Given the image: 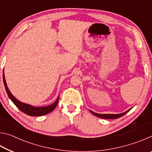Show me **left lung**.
<instances>
[{
    "mask_svg": "<svg viewBox=\"0 0 152 152\" xmlns=\"http://www.w3.org/2000/svg\"><path fill=\"white\" fill-rule=\"evenodd\" d=\"M132 109H129L127 110H126L125 112L123 113H120V114H99V113H96L93 111H92L91 110H90L91 113H92L95 116H96L99 118H102V119H117V118H119L122 117L126 114L127 112L129 111V110Z\"/></svg>",
    "mask_w": 152,
    "mask_h": 152,
    "instance_id": "8db88e82",
    "label": "left lung"
}]
</instances>
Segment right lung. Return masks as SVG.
I'll use <instances>...</instances> for the list:
<instances>
[{
	"mask_svg": "<svg viewBox=\"0 0 152 152\" xmlns=\"http://www.w3.org/2000/svg\"><path fill=\"white\" fill-rule=\"evenodd\" d=\"M2 78H3V82L4 85L5 87V90H6L7 93L8 94L9 99L11 100L12 102L15 104L18 109H19L20 111L23 112L25 114H27L29 116H33V117H39V116H43V115H47L50 112L53 111L55 108L57 106L59 101V97L56 99V101L49 106L46 107H33L31 104H28L26 103H23L17 100L13 95L11 94V92L8 88V86L7 85L6 80H5L4 78V74L3 72V75H2Z\"/></svg>",
	"mask_w": 152,
	"mask_h": 152,
	"instance_id": "obj_1",
	"label": "right lung"
}]
</instances>
